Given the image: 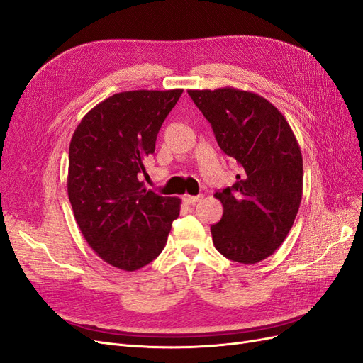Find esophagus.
Instances as JSON below:
<instances>
[{
	"mask_svg": "<svg viewBox=\"0 0 363 363\" xmlns=\"http://www.w3.org/2000/svg\"><path fill=\"white\" fill-rule=\"evenodd\" d=\"M201 199H203V195H184L183 200L188 204H195V203H199Z\"/></svg>",
	"mask_w": 363,
	"mask_h": 363,
	"instance_id": "obj_1",
	"label": "esophagus"
}]
</instances>
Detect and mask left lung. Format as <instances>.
Wrapping results in <instances>:
<instances>
[{
	"label": "left lung",
	"instance_id": "1",
	"mask_svg": "<svg viewBox=\"0 0 363 363\" xmlns=\"http://www.w3.org/2000/svg\"><path fill=\"white\" fill-rule=\"evenodd\" d=\"M188 94L211 123L219 148L242 168L232 188L215 192L224 213L211 227L213 245L224 257L252 265L283 244L298 213L300 145L286 118L255 92L219 87Z\"/></svg>",
	"mask_w": 363,
	"mask_h": 363
}]
</instances>
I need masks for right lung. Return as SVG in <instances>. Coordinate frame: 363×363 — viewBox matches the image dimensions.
Wrapping results in <instances>:
<instances>
[{"label":"right lung","mask_w":363,"mask_h":363,"mask_svg":"<svg viewBox=\"0 0 363 363\" xmlns=\"http://www.w3.org/2000/svg\"><path fill=\"white\" fill-rule=\"evenodd\" d=\"M183 89L127 91L106 98L69 144L68 196L86 242L104 262L136 271L167 245L180 199L144 188L145 157Z\"/></svg>","instance_id":"obj_1"}]
</instances>
